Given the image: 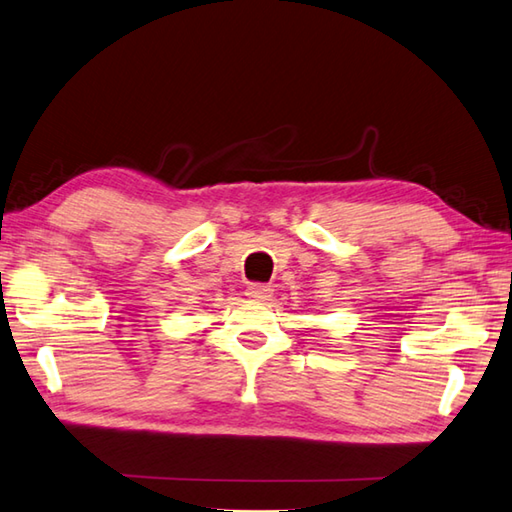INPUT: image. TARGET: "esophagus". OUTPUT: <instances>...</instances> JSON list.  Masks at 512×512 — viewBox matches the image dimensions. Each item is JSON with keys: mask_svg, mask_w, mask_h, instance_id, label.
<instances>
[{"mask_svg": "<svg viewBox=\"0 0 512 512\" xmlns=\"http://www.w3.org/2000/svg\"><path fill=\"white\" fill-rule=\"evenodd\" d=\"M271 291H273L271 286L259 284V282L246 286V295L253 297V300H266V297H271Z\"/></svg>", "mask_w": 512, "mask_h": 512, "instance_id": "esophagus-1", "label": "esophagus"}]
</instances>
